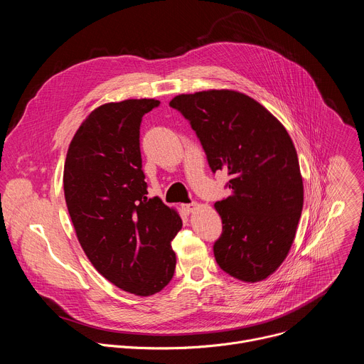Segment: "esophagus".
Masks as SVG:
<instances>
[{
    "mask_svg": "<svg viewBox=\"0 0 364 364\" xmlns=\"http://www.w3.org/2000/svg\"><path fill=\"white\" fill-rule=\"evenodd\" d=\"M196 207H197V204L196 203H191V204H183V209H184V212L186 213H193L194 210H196Z\"/></svg>",
    "mask_w": 364,
    "mask_h": 364,
    "instance_id": "34e87169",
    "label": "esophagus"
}]
</instances>
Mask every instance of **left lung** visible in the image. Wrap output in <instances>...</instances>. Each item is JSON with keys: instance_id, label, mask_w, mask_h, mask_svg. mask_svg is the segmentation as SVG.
<instances>
[{"instance_id": "1", "label": "left lung", "mask_w": 364, "mask_h": 364, "mask_svg": "<svg viewBox=\"0 0 364 364\" xmlns=\"http://www.w3.org/2000/svg\"><path fill=\"white\" fill-rule=\"evenodd\" d=\"M178 109L196 131L213 173L226 170L232 194L215 203L223 233L213 246L219 267L259 282L285 261L304 204L294 142L285 127L253 97L230 89L178 95Z\"/></svg>"}]
</instances>
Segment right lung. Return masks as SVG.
Here are the masks:
<instances>
[{
  "label": "right lung",
  "mask_w": 364,
  "mask_h": 364,
  "mask_svg": "<svg viewBox=\"0 0 364 364\" xmlns=\"http://www.w3.org/2000/svg\"><path fill=\"white\" fill-rule=\"evenodd\" d=\"M155 99L109 102L93 109L70 141L63 187L77 240L95 269L138 296L168 285L176 269L171 240L178 212L148 198L139 125Z\"/></svg>",
  "instance_id": "obj_1"
}]
</instances>
